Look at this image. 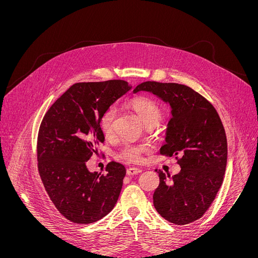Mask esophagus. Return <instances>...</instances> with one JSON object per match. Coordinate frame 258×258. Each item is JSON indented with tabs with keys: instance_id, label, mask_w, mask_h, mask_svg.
Returning a JSON list of instances; mask_svg holds the SVG:
<instances>
[{
	"instance_id": "34e87169",
	"label": "esophagus",
	"mask_w": 258,
	"mask_h": 258,
	"mask_svg": "<svg viewBox=\"0 0 258 258\" xmlns=\"http://www.w3.org/2000/svg\"><path fill=\"white\" fill-rule=\"evenodd\" d=\"M141 173V169L139 168H128L127 169V175H135Z\"/></svg>"
}]
</instances>
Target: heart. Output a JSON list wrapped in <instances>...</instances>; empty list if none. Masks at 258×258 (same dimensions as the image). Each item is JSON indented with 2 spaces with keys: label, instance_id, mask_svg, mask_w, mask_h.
<instances>
[{
  "label": "heart",
  "instance_id": "b5f03b06",
  "mask_svg": "<svg viewBox=\"0 0 258 258\" xmlns=\"http://www.w3.org/2000/svg\"><path fill=\"white\" fill-rule=\"evenodd\" d=\"M128 107L141 118L146 126L153 127L157 124L162 117V108L156 101L150 97L139 96L129 100ZM115 120V110L108 107L100 118V128L105 137H110L113 132ZM147 148L140 144H126L120 152L119 158L128 163L139 165L143 162L144 154Z\"/></svg>",
  "mask_w": 258,
  "mask_h": 258
}]
</instances>
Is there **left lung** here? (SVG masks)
<instances>
[{
    "mask_svg": "<svg viewBox=\"0 0 258 258\" xmlns=\"http://www.w3.org/2000/svg\"><path fill=\"white\" fill-rule=\"evenodd\" d=\"M141 90L154 93L172 108L160 154L175 156L181 166L172 177L158 171L154 207L170 223H192L207 212L223 183L227 165L223 122L215 107L188 86L144 82L134 92Z\"/></svg>",
    "mask_w": 258,
    "mask_h": 258,
    "instance_id": "left-lung-1",
    "label": "left lung"
}]
</instances>
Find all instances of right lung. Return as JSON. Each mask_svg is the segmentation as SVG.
Returning a JSON list of instances; mask_svg holds the SVG:
<instances>
[{"label":"right lung","mask_w":258,"mask_h":258,"mask_svg":"<svg viewBox=\"0 0 258 258\" xmlns=\"http://www.w3.org/2000/svg\"><path fill=\"white\" fill-rule=\"evenodd\" d=\"M130 89L122 80L76 83L43 117L36 147L38 173L52 204L70 222L95 223L118 200L126 168L111 161L106 174L91 173L86 161L104 142L101 116Z\"/></svg>","instance_id":"obj_1"}]
</instances>
